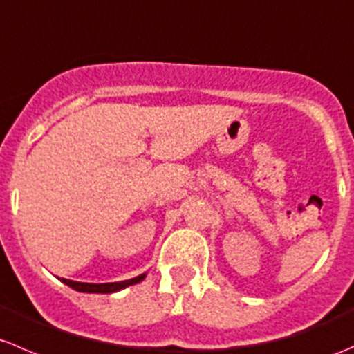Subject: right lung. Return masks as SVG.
Instances as JSON below:
<instances>
[{
  "mask_svg": "<svg viewBox=\"0 0 354 354\" xmlns=\"http://www.w3.org/2000/svg\"><path fill=\"white\" fill-rule=\"evenodd\" d=\"M145 277H146V274H142V275H138V277H134V279H129V281L110 282V284H86V282H73V281H68V279H59V281H62L63 284L68 286V288L75 289V291H79V292L110 295V292H117V291H120V289L129 288V286L138 284V282H141Z\"/></svg>",
  "mask_w": 354,
  "mask_h": 354,
  "instance_id": "right-lung-1",
  "label": "right lung"
}]
</instances>
